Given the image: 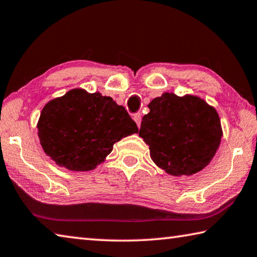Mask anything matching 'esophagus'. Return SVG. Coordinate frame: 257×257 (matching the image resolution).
I'll use <instances>...</instances> for the list:
<instances>
[{"mask_svg":"<svg viewBox=\"0 0 257 257\" xmlns=\"http://www.w3.org/2000/svg\"><path fill=\"white\" fill-rule=\"evenodd\" d=\"M133 119L136 121V123H137V125L139 127V125H141V122H142V113L141 112H137V113H135L134 115H133Z\"/></svg>","mask_w":257,"mask_h":257,"instance_id":"obj_1","label":"esophagus"}]
</instances>
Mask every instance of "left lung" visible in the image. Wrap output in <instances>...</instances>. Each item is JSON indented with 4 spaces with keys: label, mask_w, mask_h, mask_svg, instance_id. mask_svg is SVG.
<instances>
[{
    "label": "left lung",
    "mask_w": 257,
    "mask_h": 257,
    "mask_svg": "<svg viewBox=\"0 0 257 257\" xmlns=\"http://www.w3.org/2000/svg\"><path fill=\"white\" fill-rule=\"evenodd\" d=\"M139 136L152 161L173 176L192 175L217 153L222 129L217 110L197 95L165 92L148 104Z\"/></svg>",
    "instance_id": "left-lung-1"
}]
</instances>
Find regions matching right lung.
Instances as JSON below:
<instances>
[{"label": "right lung", "instance_id": "add662e5", "mask_svg": "<svg viewBox=\"0 0 257 257\" xmlns=\"http://www.w3.org/2000/svg\"><path fill=\"white\" fill-rule=\"evenodd\" d=\"M37 128L47 156L74 172L94 170L105 161L114 143L138 133L122 105L84 88H73L50 100L41 110Z\"/></svg>", "mask_w": 257, "mask_h": 257}]
</instances>
